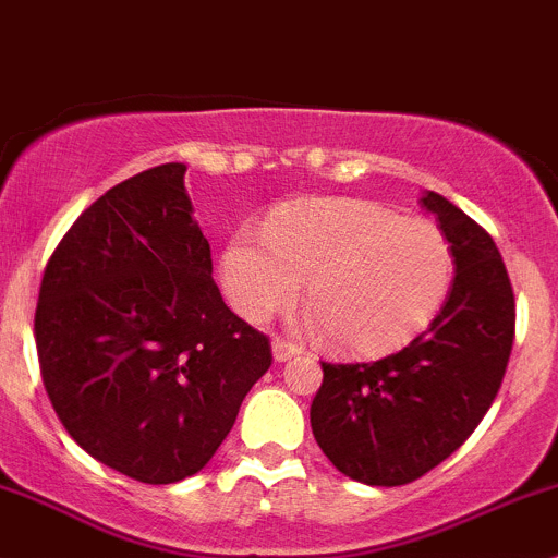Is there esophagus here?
Returning <instances> with one entry per match:
<instances>
[{"mask_svg":"<svg viewBox=\"0 0 558 558\" xmlns=\"http://www.w3.org/2000/svg\"><path fill=\"white\" fill-rule=\"evenodd\" d=\"M302 353V348L300 345H294V342H289V340H272V359L278 364H283V362H289V359H296Z\"/></svg>","mask_w":558,"mask_h":558,"instance_id":"esophagus-1","label":"esophagus"}]
</instances>
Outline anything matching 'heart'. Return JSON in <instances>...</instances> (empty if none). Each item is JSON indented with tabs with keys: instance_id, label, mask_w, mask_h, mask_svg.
Wrapping results in <instances>:
<instances>
[{
	"instance_id": "obj_1",
	"label": "heart",
	"mask_w": 558,
	"mask_h": 558,
	"mask_svg": "<svg viewBox=\"0 0 558 558\" xmlns=\"http://www.w3.org/2000/svg\"><path fill=\"white\" fill-rule=\"evenodd\" d=\"M453 247L437 223L364 199H307L240 229L221 256V283L247 320H267L305 283L311 324L345 353L413 340L446 305Z\"/></svg>"
}]
</instances>
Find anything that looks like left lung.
<instances>
[{"label":"left lung","mask_w":558,"mask_h":558,"mask_svg":"<svg viewBox=\"0 0 558 558\" xmlns=\"http://www.w3.org/2000/svg\"><path fill=\"white\" fill-rule=\"evenodd\" d=\"M453 247L456 278L424 335L367 364H326L311 404L315 442L345 477L404 486L446 461L492 408L515 335V300L494 240L426 191Z\"/></svg>","instance_id":"8db88e82"}]
</instances>
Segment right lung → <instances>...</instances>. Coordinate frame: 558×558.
<instances>
[{
    "instance_id": "right-lung-1",
    "label": "right lung",
    "mask_w": 558,
    "mask_h": 558,
    "mask_svg": "<svg viewBox=\"0 0 558 558\" xmlns=\"http://www.w3.org/2000/svg\"><path fill=\"white\" fill-rule=\"evenodd\" d=\"M185 165L112 185L45 267L35 340L50 404L72 440L150 486L199 472L272 364L269 340L213 280Z\"/></svg>"
}]
</instances>
